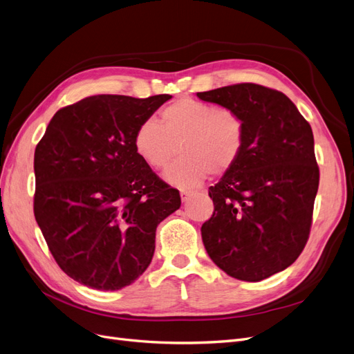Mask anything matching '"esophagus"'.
<instances>
[{
	"instance_id": "34e87169",
	"label": "esophagus",
	"mask_w": 354,
	"mask_h": 354,
	"mask_svg": "<svg viewBox=\"0 0 354 354\" xmlns=\"http://www.w3.org/2000/svg\"><path fill=\"white\" fill-rule=\"evenodd\" d=\"M192 197V192L191 191H180V200L182 201H184V203H187L189 198Z\"/></svg>"
}]
</instances>
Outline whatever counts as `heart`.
Returning <instances> with one entry per match:
<instances>
[{"mask_svg": "<svg viewBox=\"0 0 354 354\" xmlns=\"http://www.w3.org/2000/svg\"><path fill=\"white\" fill-rule=\"evenodd\" d=\"M243 142L245 124L236 111L192 97L167 104L159 122L142 121L134 133L136 153L151 169H166L179 150L180 157L165 174L179 188L201 184L210 172L227 174L238 163Z\"/></svg>", "mask_w": 354, "mask_h": 354, "instance_id": "b5f03b06", "label": "heart"}]
</instances>
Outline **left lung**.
Returning <instances> with one entry per match:
<instances>
[{"mask_svg":"<svg viewBox=\"0 0 354 354\" xmlns=\"http://www.w3.org/2000/svg\"><path fill=\"white\" fill-rule=\"evenodd\" d=\"M245 124L238 163L208 188L205 251L230 277L261 281L292 266L308 242L319 167L309 122L279 90L241 83L201 91Z\"/></svg>","mask_w":354,"mask_h":354,"instance_id":"left-lung-1","label":"left lung"}]
</instances>
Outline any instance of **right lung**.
<instances>
[{"mask_svg":"<svg viewBox=\"0 0 354 354\" xmlns=\"http://www.w3.org/2000/svg\"><path fill=\"white\" fill-rule=\"evenodd\" d=\"M172 96H90L59 109L35 150L33 212L68 277L120 290L147 270L156 227L180 195L134 149L137 127Z\"/></svg>","mask_w":354,"mask_h":354,"instance_id":"right-lung-1","label":"right lung"}]
</instances>
